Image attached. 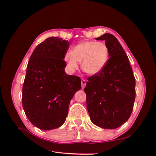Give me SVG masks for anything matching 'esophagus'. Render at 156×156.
Returning <instances> with one entry per match:
<instances>
[{
  "mask_svg": "<svg viewBox=\"0 0 156 156\" xmlns=\"http://www.w3.org/2000/svg\"><path fill=\"white\" fill-rule=\"evenodd\" d=\"M81 84H82V86H81L82 88H84V87H86V84H87V82H86L85 80L82 79L81 80Z\"/></svg>",
  "mask_w": 156,
  "mask_h": 156,
  "instance_id": "esophagus-1",
  "label": "esophagus"
}]
</instances>
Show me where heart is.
<instances>
[{
	"instance_id": "heart-1",
	"label": "heart",
	"mask_w": 156,
	"mask_h": 156,
	"mask_svg": "<svg viewBox=\"0 0 156 156\" xmlns=\"http://www.w3.org/2000/svg\"><path fill=\"white\" fill-rule=\"evenodd\" d=\"M109 58V50L103 42L84 41L75 45L64 56L67 67L71 72L78 68V62L88 75H96L105 68Z\"/></svg>"
}]
</instances>
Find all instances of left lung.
<instances>
[{"mask_svg":"<svg viewBox=\"0 0 156 156\" xmlns=\"http://www.w3.org/2000/svg\"><path fill=\"white\" fill-rule=\"evenodd\" d=\"M104 40L109 58L100 73L88 78L84 89L90 120L103 129H116L129 119L135 99V79L128 57L119 41L106 33Z\"/></svg>","mask_w":156,"mask_h":156,"instance_id":"left-lung-1","label":"left lung"}]
</instances>
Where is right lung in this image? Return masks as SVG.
Wrapping results in <instances>:
<instances>
[{
    "mask_svg": "<svg viewBox=\"0 0 156 156\" xmlns=\"http://www.w3.org/2000/svg\"><path fill=\"white\" fill-rule=\"evenodd\" d=\"M69 42L51 37L37 45L28 62L22 104L31 123L40 129H54L66 119L69 102L81 80L66 73L64 60Z\"/></svg>",
    "mask_w": 156,
    "mask_h": 156,
    "instance_id": "right-lung-1",
    "label": "right lung"
}]
</instances>
